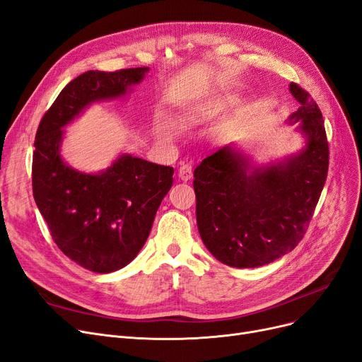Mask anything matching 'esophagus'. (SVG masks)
Here are the masks:
<instances>
[{
	"mask_svg": "<svg viewBox=\"0 0 362 362\" xmlns=\"http://www.w3.org/2000/svg\"><path fill=\"white\" fill-rule=\"evenodd\" d=\"M192 164H182L179 168V179H182L183 182H187L192 179Z\"/></svg>",
	"mask_w": 362,
	"mask_h": 362,
	"instance_id": "esophagus-1",
	"label": "esophagus"
}]
</instances>
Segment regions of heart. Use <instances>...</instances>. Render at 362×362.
I'll use <instances>...</instances> for the list:
<instances>
[{
  "label": "heart",
  "instance_id": "b5f03b06",
  "mask_svg": "<svg viewBox=\"0 0 362 362\" xmlns=\"http://www.w3.org/2000/svg\"><path fill=\"white\" fill-rule=\"evenodd\" d=\"M160 133L164 136H171L173 133H175V129H173L168 122H163L160 125Z\"/></svg>",
  "mask_w": 362,
  "mask_h": 362
}]
</instances>
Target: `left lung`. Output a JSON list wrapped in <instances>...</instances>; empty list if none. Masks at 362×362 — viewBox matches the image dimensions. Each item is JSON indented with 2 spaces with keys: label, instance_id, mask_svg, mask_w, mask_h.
I'll return each mask as SVG.
<instances>
[{
  "label": "left lung",
  "instance_id": "obj_1",
  "mask_svg": "<svg viewBox=\"0 0 362 362\" xmlns=\"http://www.w3.org/2000/svg\"><path fill=\"white\" fill-rule=\"evenodd\" d=\"M300 103L290 121H302L308 144L300 155L248 173L238 151L222 148L194 171L198 230L210 253L233 268H257L287 255L315 211L328 173V140L317 102L298 84Z\"/></svg>",
  "mask_w": 362,
  "mask_h": 362
}]
</instances>
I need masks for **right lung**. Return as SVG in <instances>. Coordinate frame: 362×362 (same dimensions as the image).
Masks as SVG:
<instances>
[{"mask_svg": "<svg viewBox=\"0 0 362 362\" xmlns=\"http://www.w3.org/2000/svg\"><path fill=\"white\" fill-rule=\"evenodd\" d=\"M148 71L81 74L59 93L35 134L33 192L40 213L62 253L98 274L124 268L142 250L175 170L132 155L99 175L72 170L59 153L62 127L88 103L121 96Z\"/></svg>", "mask_w": 362, "mask_h": 362, "instance_id": "obj_1", "label": "right lung"}]
</instances>
